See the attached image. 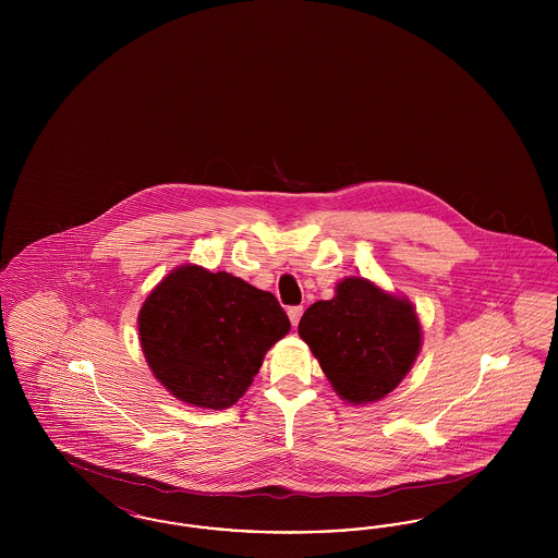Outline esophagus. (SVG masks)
Instances as JSON below:
<instances>
[{
	"instance_id": "1",
	"label": "esophagus",
	"mask_w": 558,
	"mask_h": 558,
	"mask_svg": "<svg viewBox=\"0 0 558 558\" xmlns=\"http://www.w3.org/2000/svg\"><path fill=\"white\" fill-rule=\"evenodd\" d=\"M289 319H291L292 326H296L299 324V319L303 316V307L301 305H294V307H289Z\"/></svg>"
}]
</instances>
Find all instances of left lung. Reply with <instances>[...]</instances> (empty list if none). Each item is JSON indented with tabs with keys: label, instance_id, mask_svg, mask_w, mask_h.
<instances>
[{
	"label": "left lung",
	"instance_id": "1",
	"mask_svg": "<svg viewBox=\"0 0 558 558\" xmlns=\"http://www.w3.org/2000/svg\"><path fill=\"white\" fill-rule=\"evenodd\" d=\"M335 393L351 405L387 398L412 371L423 326L412 301L362 276H347L335 296L318 301L299 322Z\"/></svg>",
	"mask_w": 558,
	"mask_h": 558
}]
</instances>
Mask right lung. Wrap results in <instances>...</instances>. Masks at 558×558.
Wrapping results in <instances>:
<instances>
[{
    "label": "right lung",
    "instance_id": "1",
    "mask_svg": "<svg viewBox=\"0 0 558 558\" xmlns=\"http://www.w3.org/2000/svg\"><path fill=\"white\" fill-rule=\"evenodd\" d=\"M289 330L271 292L192 264L171 269L137 314L140 345L155 378L173 398L207 410L234 405Z\"/></svg>",
    "mask_w": 558,
    "mask_h": 558
}]
</instances>
